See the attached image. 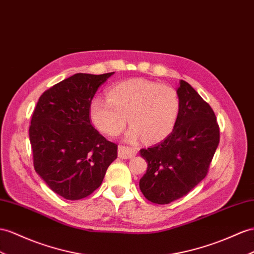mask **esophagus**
<instances>
[{
	"label": "esophagus",
	"instance_id": "1",
	"mask_svg": "<svg viewBox=\"0 0 254 254\" xmlns=\"http://www.w3.org/2000/svg\"><path fill=\"white\" fill-rule=\"evenodd\" d=\"M136 154V150L127 146H119L118 155L121 159H131Z\"/></svg>",
	"mask_w": 254,
	"mask_h": 254
}]
</instances>
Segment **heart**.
<instances>
[{
    "mask_svg": "<svg viewBox=\"0 0 254 254\" xmlns=\"http://www.w3.org/2000/svg\"><path fill=\"white\" fill-rule=\"evenodd\" d=\"M179 112L176 89L141 78L115 84L108 90L107 100L94 97L89 106L92 125L109 137L118 136L128 118L132 126L126 135L128 141L164 139L176 126Z\"/></svg>",
    "mask_w": 254,
    "mask_h": 254,
    "instance_id": "b5f03b06",
    "label": "heart"
}]
</instances>
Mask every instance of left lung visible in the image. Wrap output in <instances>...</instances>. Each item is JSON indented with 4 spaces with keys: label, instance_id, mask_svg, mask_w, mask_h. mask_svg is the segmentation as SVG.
<instances>
[{
    "label": "left lung",
    "instance_id": "1",
    "mask_svg": "<svg viewBox=\"0 0 254 254\" xmlns=\"http://www.w3.org/2000/svg\"><path fill=\"white\" fill-rule=\"evenodd\" d=\"M177 93L180 112L173 132L159 144L140 149L148 163L139 180L145 197L155 204H170L185 196L207 175L216 152L220 131L216 115L185 80Z\"/></svg>",
    "mask_w": 254,
    "mask_h": 254
}]
</instances>
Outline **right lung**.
I'll return each mask as SVG.
<instances>
[{
	"mask_svg": "<svg viewBox=\"0 0 254 254\" xmlns=\"http://www.w3.org/2000/svg\"><path fill=\"white\" fill-rule=\"evenodd\" d=\"M114 74H75L45 91L36 104L29 128L34 168L66 199L95 191L117 159V145L96 131L89 117L97 89Z\"/></svg>",
	"mask_w": 254,
	"mask_h": 254,
	"instance_id": "add662e5",
	"label": "right lung"
}]
</instances>
